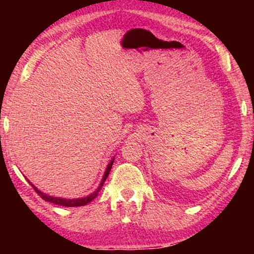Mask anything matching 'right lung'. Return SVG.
Segmentation results:
<instances>
[{"instance_id":"obj_1","label":"right lung","mask_w":254,"mask_h":254,"mask_svg":"<svg viewBox=\"0 0 254 254\" xmlns=\"http://www.w3.org/2000/svg\"><path fill=\"white\" fill-rule=\"evenodd\" d=\"M113 162H114V157L111 159L109 164L106 166V170L105 172H104V176L102 178V182H100L98 189H97L95 192H92L91 194H89L88 196H83V197H78V199H64V197H58V196H52V195H48V194L41 192L37 189L36 186L33 185L32 183L30 182V180H27V182L30 183V185L33 187L34 190L38 193V195H40V197H43L45 201H48V202H52L54 204H59V206H64V207H79V206H85V204H88L89 202H91V201L95 199V197L98 195L99 190H102V187L104 185V183H105V180L107 177H109V173L111 171V169H112V165H113Z\"/></svg>"}]
</instances>
